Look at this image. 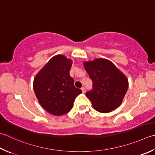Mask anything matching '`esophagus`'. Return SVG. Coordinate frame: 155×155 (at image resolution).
Here are the masks:
<instances>
[{
	"label": "esophagus",
	"mask_w": 155,
	"mask_h": 155,
	"mask_svg": "<svg viewBox=\"0 0 155 155\" xmlns=\"http://www.w3.org/2000/svg\"><path fill=\"white\" fill-rule=\"evenodd\" d=\"M81 90H82V92H83V93H85V91H86V89H85V88H84V87H82Z\"/></svg>",
	"instance_id": "1"
}]
</instances>
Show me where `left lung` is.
<instances>
[{
	"instance_id": "obj_1",
	"label": "left lung",
	"mask_w": 155,
	"mask_h": 155,
	"mask_svg": "<svg viewBox=\"0 0 155 155\" xmlns=\"http://www.w3.org/2000/svg\"><path fill=\"white\" fill-rule=\"evenodd\" d=\"M93 81V89L86 93L93 108L101 113H108L122 104L128 91V78L110 60L97 58L83 62Z\"/></svg>"
}]
</instances>
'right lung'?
Here are the masks:
<instances>
[{"label":"right lung","mask_w":155,"mask_h":155,"mask_svg":"<svg viewBox=\"0 0 155 155\" xmlns=\"http://www.w3.org/2000/svg\"><path fill=\"white\" fill-rule=\"evenodd\" d=\"M72 60L58 54L51 58L33 80V90L41 107L54 116H62L73 107L82 93L69 74Z\"/></svg>","instance_id":"add662e5"}]
</instances>
